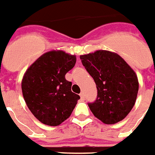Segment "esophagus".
<instances>
[{
    "instance_id": "1",
    "label": "esophagus",
    "mask_w": 155,
    "mask_h": 155,
    "mask_svg": "<svg viewBox=\"0 0 155 155\" xmlns=\"http://www.w3.org/2000/svg\"><path fill=\"white\" fill-rule=\"evenodd\" d=\"M80 97L82 100L85 99V94H84V93H83V92H81V93H80Z\"/></svg>"
}]
</instances>
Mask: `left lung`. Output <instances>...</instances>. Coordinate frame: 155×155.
Returning <instances> with one entry per match:
<instances>
[{
    "mask_svg": "<svg viewBox=\"0 0 155 155\" xmlns=\"http://www.w3.org/2000/svg\"><path fill=\"white\" fill-rule=\"evenodd\" d=\"M80 58L97 89L95 101L88 103L93 114L106 124L124 120L137 97L139 81L135 71L119 54L108 51L100 50Z\"/></svg>",
    "mask_w": 155,
    "mask_h": 155,
    "instance_id": "8db88e82",
    "label": "left lung"
}]
</instances>
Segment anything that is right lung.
I'll use <instances>...</instances> for the list:
<instances>
[{
	"label": "right lung",
	"mask_w": 155,
	"mask_h": 155,
	"mask_svg": "<svg viewBox=\"0 0 155 155\" xmlns=\"http://www.w3.org/2000/svg\"><path fill=\"white\" fill-rule=\"evenodd\" d=\"M76 63V56L62 51L41 55L27 70L21 88L24 101L35 117L49 126L68 119L80 99L65 78Z\"/></svg>",
	"instance_id": "add662e5"
}]
</instances>
